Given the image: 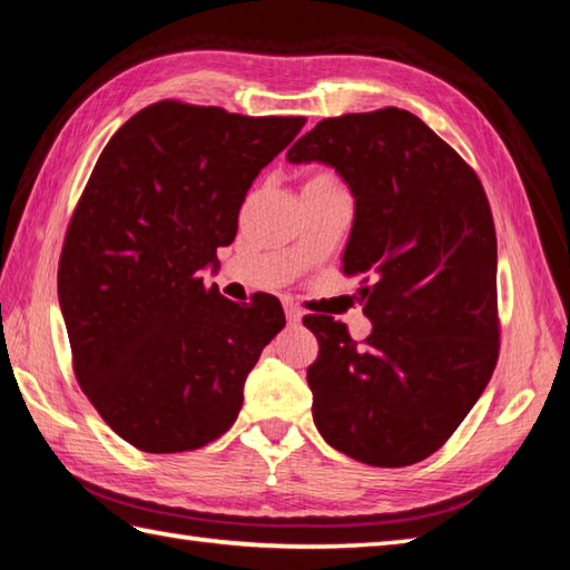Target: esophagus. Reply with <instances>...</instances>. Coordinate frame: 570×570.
Returning a JSON list of instances; mask_svg holds the SVG:
<instances>
[{
  "label": "esophagus",
  "mask_w": 570,
  "mask_h": 570,
  "mask_svg": "<svg viewBox=\"0 0 570 570\" xmlns=\"http://www.w3.org/2000/svg\"><path fill=\"white\" fill-rule=\"evenodd\" d=\"M284 313H286V321L292 325L301 323V318H304V313H301L294 304H284Z\"/></svg>",
  "instance_id": "34e87169"
}]
</instances>
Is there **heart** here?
Masks as SVG:
<instances>
[{
	"instance_id": "obj_1",
	"label": "heart",
	"mask_w": 570,
	"mask_h": 570,
	"mask_svg": "<svg viewBox=\"0 0 570 570\" xmlns=\"http://www.w3.org/2000/svg\"><path fill=\"white\" fill-rule=\"evenodd\" d=\"M313 180H333V178L331 176H316Z\"/></svg>"
}]
</instances>
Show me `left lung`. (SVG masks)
<instances>
[{
	"label": "left lung",
	"mask_w": 570,
	"mask_h": 570,
	"mask_svg": "<svg viewBox=\"0 0 570 570\" xmlns=\"http://www.w3.org/2000/svg\"><path fill=\"white\" fill-rule=\"evenodd\" d=\"M288 164L335 168L355 198L343 272L362 276L365 343L306 316L318 357L306 372L313 421L360 463L404 468L451 439L500 350L498 237L475 171L396 107L323 119Z\"/></svg>",
	"instance_id": "8db88e82"
}]
</instances>
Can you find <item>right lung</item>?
Listing matches in <instances>:
<instances>
[{"label":"right lung","instance_id":"1","mask_svg":"<svg viewBox=\"0 0 570 570\" xmlns=\"http://www.w3.org/2000/svg\"><path fill=\"white\" fill-rule=\"evenodd\" d=\"M304 125L164 100L127 119L95 164L60 252L58 301L82 392L139 451L220 439L284 328L278 298L239 306L200 272L235 239L252 180Z\"/></svg>","mask_w":570,"mask_h":570}]
</instances>
